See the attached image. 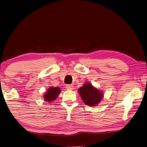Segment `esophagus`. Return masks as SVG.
I'll return each mask as SVG.
<instances>
[{
	"label": "esophagus",
	"instance_id": "obj_1",
	"mask_svg": "<svg viewBox=\"0 0 147 147\" xmlns=\"http://www.w3.org/2000/svg\"><path fill=\"white\" fill-rule=\"evenodd\" d=\"M66 89L67 90H72L74 89V86L72 84H67L66 85Z\"/></svg>",
	"mask_w": 147,
	"mask_h": 147
}]
</instances>
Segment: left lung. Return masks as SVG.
Instances as JSON below:
<instances>
[{
	"label": "left lung",
	"instance_id": "obj_1",
	"mask_svg": "<svg viewBox=\"0 0 147 147\" xmlns=\"http://www.w3.org/2000/svg\"><path fill=\"white\" fill-rule=\"evenodd\" d=\"M79 93L84 103L88 106H96L101 101L103 94L90 83H86L79 89Z\"/></svg>",
	"mask_w": 147,
	"mask_h": 147
}]
</instances>
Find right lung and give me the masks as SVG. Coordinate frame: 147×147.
Listing matches in <instances>:
<instances>
[{"instance_id": "1", "label": "right lung", "mask_w": 147, "mask_h": 147, "mask_svg": "<svg viewBox=\"0 0 147 147\" xmlns=\"http://www.w3.org/2000/svg\"><path fill=\"white\" fill-rule=\"evenodd\" d=\"M61 89L58 87L49 88L46 94H44V98L46 101H53L56 100L58 95L60 93Z\"/></svg>"}]
</instances>
